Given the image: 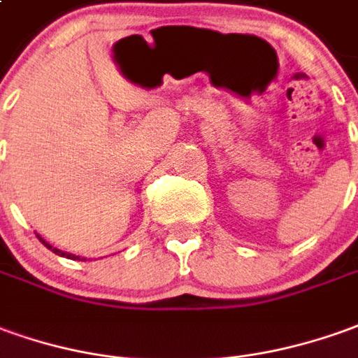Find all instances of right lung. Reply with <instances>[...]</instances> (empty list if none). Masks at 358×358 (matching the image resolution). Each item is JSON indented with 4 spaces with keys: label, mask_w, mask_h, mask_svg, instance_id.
Instances as JSON below:
<instances>
[{
    "label": "right lung",
    "mask_w": 358,
    "mask_h": 358,
    "mask_svg": "<svg viewBox=\"0 0 358 358\" xmlns=\"http://www.w3.org/2000/svg\"><path fill=\"white\" fill-rule=\"evenodd\" d=\"M38 240L43 241V243H44V245H46V248H48V250L54 251L56 255H62V257H68V259H80V255H73V253H68V251H62V250H58V248H52L50 243H48V241H46V240H43L41 236H38ZM81 261H85V257L81 259Z\"/></svg>",
    "instance_id": "add662e5"
}]
</instances>
